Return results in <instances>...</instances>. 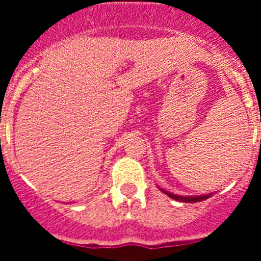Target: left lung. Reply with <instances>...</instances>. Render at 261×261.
I'll use <instances>...</instances> for the list:
<instances>
[{"label":"left lung","mask_w":261,"mask_h":261,"mask_svg":"<svg viewBox=\"0 0 261 261\" xmlns=\"http://www.w3.org/2000/svg\"><path fill=\"white\" fill-rule=\"evenodd\" d=\"M163 193H166L167 196H170L171 199L176 200V201H181V202H197V201H202V200H206L208 197H211L212 195H204V196H179V195H174V193L168 192V191L161 190Z\"/></svg>","instance_id":"8db88e82"}]
</instances>
